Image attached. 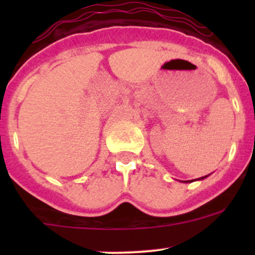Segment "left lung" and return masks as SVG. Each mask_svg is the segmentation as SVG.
<instances>
[{
	"mask_svg": "<svg viewBox=\"0 0 255 255\" xmlns=\"http://www.w3.org/2000/svg\"><path fill=\"white\" fill-rule=\"evenodd\" d=\"M205 177H207V175H206V176H202V177H200V179H196V180H202V179H205ZM185 182H189V181H185Z\"/></svg>",
	"mask_w": 255,
	"mask_h": 255,
	"instance_id": "8db88e82",
	"label": "left lung"
}]
</instances>
